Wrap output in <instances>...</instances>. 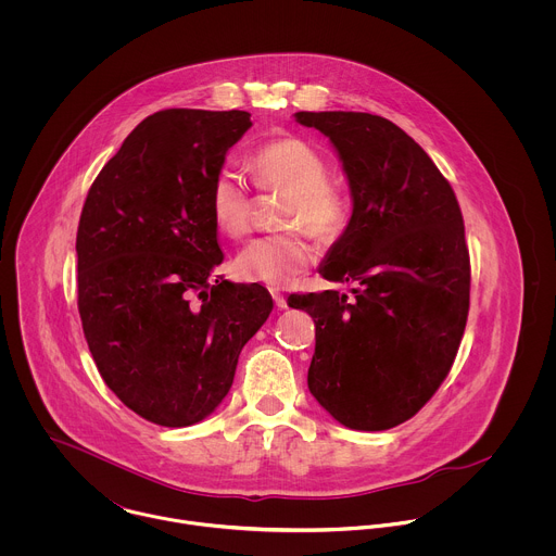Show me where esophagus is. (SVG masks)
Segmentation results:
<instances>
[{
  "label": "esophagus",
  "mask_w": 556,
  "mask_h": 556,
  "mask_svg": "<svg viewBox=\"0 0 556 556\" xmlns=\"http://www.w3.org/2000/svg\"><path fill=\"white\" fill-rule=\"evenodd\" d=\"M269 293H271V298H274L278 308H287V300H285V295L278 289H269Z\"/></svg>",
  "instance_id": "esophagus-1"
}]
</instances>
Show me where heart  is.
Segmentation results:
<instances>
[{
  "label": "heart",
  "instance_id": "heart-1",
  "mask_svg": "<svg viewBox=\"0 0 556 556\" xmlns=\"http://www.w3.org/2000/svg\"><path fill=\"white\" fill-rule=\"evenodd\" d=\"M261 190L285 194L280 205L282 233L252 239L239 250L233 269L245 282L271 287L287 285L308 269L315 250L306 231L317 239L336 238L346 223V199L329 184V166L317 150L295 137L261 146L248 160ZM207 205L216 229L241 238L250 227V192L238 173L220 168L207 192Z\"/></svg>",
  "mask_w": 556,
  "mask_h": 556
}]
</instances>
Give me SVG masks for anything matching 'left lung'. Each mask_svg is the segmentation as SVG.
I'll return each instance as SVG.
<instances>
[{"instance_id":"1","label":"left lung","mask_w":556,"mask_h":556,"mask_svg":"<svg viewBox=\"0 0 556 556\" xmlns=\"http://www.w3.org/2000/svg\"><path fill=\"white\" fill-rule=\"evenodd\" d=\"M295 117L329 137L353 197L318 274L355 289L289 298L317 329L308 388L342 426L388 430L434 396L456 359L471 293L463 212L437 164L390 119Z\"/></svg>"}]
</instances>
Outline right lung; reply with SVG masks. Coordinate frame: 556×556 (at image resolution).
Returning a JSON list of instances; mask_svg holds the SVG:
<instances>
[{"label":"right lung","mask_w":556,"mask_h":556,"mask_svg":"<svg viewBox=\"0 0 556 556\" xmlns=\"http://www.w3.org/2000/svg\"><path fill=\"white\" fill-rule=\"evenodd\" d=\"M252 126L245 111L164 109L93 179L80 212L79 315L109 390L143 419L181 428L229 394L243 344L274 302L223 263L207 192Z\"/></svg>","instance_id":"obj_1"}]
</instances>
